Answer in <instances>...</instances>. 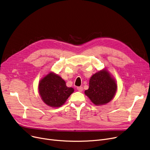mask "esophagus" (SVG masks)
I'll return each instance as SVG.
<instances>
[{"label":"esophagus","mask_w":150,"mask_h":150,"mask_svg":"<svg viewBox=\"0 0 150 150\" xmlns=\"http://www.w3.org/2000/svg\"><path fill=\"white\" fill-rule=\"evenodd\" d=\"M77 90L79 91V92H82L83 89V87H81V86H80V87H78L77 88Z\"/></svg>","instance_id":"esophagus-1"}]
</instances>
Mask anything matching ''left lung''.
Here are the masks:
<instances>
[{"label":"left lung","mask_w":150,"mask_h":150,"mask_svg":"<svg viewBox=\"0 0 150 150\" xmlns=\"http://www.w3.org/2000/svg\"><path fill=\"white\" fill-rule=\"evenodd\" d=\"M117 84L106 70H102L92 76L89 87L84 93L96 105L106 104L115 93Z\"/></svg>","instance_id":"1"}]
</instances>
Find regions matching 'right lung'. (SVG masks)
I'll return each mask as SVG.
<instances>
[{
  "instance_id": "1",
  "label": "right lung",
  "mask_w": 150,
  "mask_h": 150,
  "mask_svg": "<svg viewBox=\"0 0 150 150\" xmlns=\"http://www.w3.org/2000/svg\"><path fill=\"white\" fill-rule=\"evenodd\" d=\"M58 75L50 73L45 76L39 85V92L44 103L51 107H59L74 92Z\"/></svg>"
}]
</instances>
